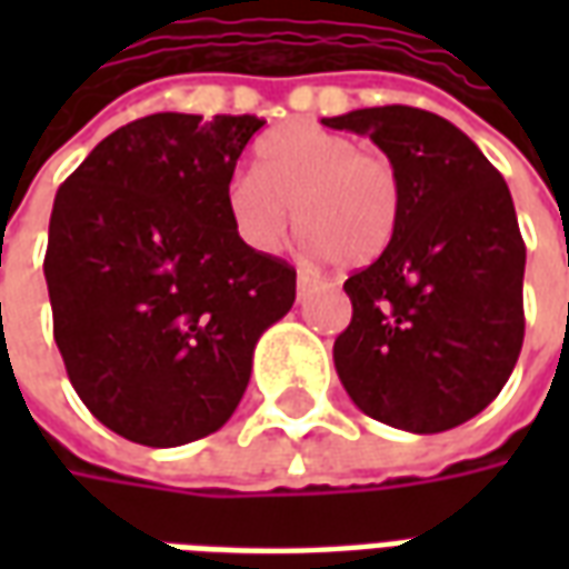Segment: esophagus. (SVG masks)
Masks as SVG:
<instances>
[{"mask_svg": "<svg viewBox=\"0 0 569 569\" xmlns=\"http://www.w3.org/2000/svg\"><path fill=\"white\" fill-rule=\"evenodd\" d=\"M320 283V280H317V277H310L308 271H298V277H296V286H298V298H305L310 292V289H313V286Z\"/></svg>", "mask_w": 569, "mask_h": 569, "instance_id": "34e87169", "label": "esophagus"}]
</instances>
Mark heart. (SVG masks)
Returning a JSON list of instances; mask_svg holds the SVG:
<instances>
[{
    "label": "heart",
    "instance_id": "b5f03b06",
    "mask_svg": "<svg viewBox=\"0 0 569 569\" xmlns=\"http://www.w3.org/2000/svg\"><path fill=\"white\" fill-rule=\"evenodd\" d=\"M224 200L249 247H280L296 207L298 231L313 256H338L359 268L393 247L406 182L390 154L359 149L338 130L289 121L256 142L252 170L237 176Z\"/></svg>",
    "mask_w": 569,
    "mask_h": 569
}]
</instances>
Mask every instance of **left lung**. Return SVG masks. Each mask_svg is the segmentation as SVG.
Instances as JSON below:
<instances>
[{"label": "left lung", "instance_id": "8db88e82", "mask_svg": "<svg viewBox=\"0 0 569 569\" xmlns=\"http://www.w3.org/2000/svg\"><path fill=\"white\" fill-rule=\"evenodd\" d=\"M322 124L369 137L406 182L393 247L347 277L338 378L387 427H460L497 399L525 345L527 249L509 186L463 130L415 106Z\"/></svg>", "mask_w": 569, "mask_h": 569}]
</instances>
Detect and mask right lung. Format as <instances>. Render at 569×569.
Returning a JSON list of instances; mask_svg holds the SVG:
<instances>
[{
  "label": "right lung",
  "mask_w": 569,
  "mask_h": 569,
  "mask_svg": "<svg viewBox=\"0 0 569 569\" xmlns=\"http://www.w3.org/2000/svg\"><path fill=\"white\" fill-rule=\"evenodd\" d=\"M256 116L158 112L109 133L60 186L44 280L79 399L118 436L176 448L228 423L296 268L228 212Z\"/></svg>",
  "instance_id": "1"
}]
</instances>
